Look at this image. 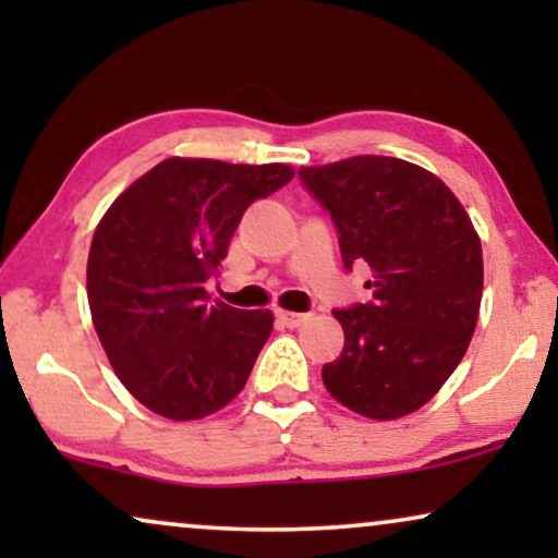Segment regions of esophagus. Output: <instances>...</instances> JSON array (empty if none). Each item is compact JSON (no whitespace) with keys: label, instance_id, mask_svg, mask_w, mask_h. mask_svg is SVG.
I'll list each match as a JSON object with an SVG mask.
<instances>
[{"label":"esophagus","instance_id":"esophagus-1","mask_svg":"<svg viewBox=\"0 0 558 558\" xmlns=\"http://www.w3.org/2000/svg\"><path fill=\"white\" fill-rule=\"evenodd\" d=\"M312 315H307V312H284V310H279L277 312V319L281 325H287V327H300V325H304L307 323Z\"/></svg>","mask_w":558,"mask_h":558}]
</instances>
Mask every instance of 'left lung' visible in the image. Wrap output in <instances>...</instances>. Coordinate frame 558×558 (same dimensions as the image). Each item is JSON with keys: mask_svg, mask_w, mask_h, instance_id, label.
Instances as JSON below:
<instances>
[{"mask_svg": "<svg viewBox=\"0 0 558 558\" xmlns=\"http://www.w3.org/2000/svg\"><path fill=\"white\" fill-rule=\"evenodd\" d=\"M330 210L345 269L368 264L373 300L335 310L345 332L323 368L332 399L391 422L422 409L468 353L483 300V246L462 203L424 167L357 155L300 167Z\"/></svg>", "mask_w": 558, "mask_h": 558, "instance_id": "8db88e82", "label": "left lung"}]
</instances>
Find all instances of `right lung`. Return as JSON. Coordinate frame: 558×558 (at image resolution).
Listing matches in <instances>:
<instances>
[{
  "label": "right lung",
  "instance_id": "right-lung-1",
  "mask_svg": "<svg viewBox=\"0 0 558 558\" xmlns=\"http://www.w3.org/2000/svg\"><path fill=\"white\" fill-rule=\"evenodd\" d=\"M292 178L279 162L170 157L134 180L96 226L90 317L113 373L155 414L193 422L246 386L274 315L210 304L205 281L218 274L248 205Z\"/></svg>",
  "mask_w": 558,
  "mask_h": 558
}]
</instances>
